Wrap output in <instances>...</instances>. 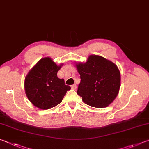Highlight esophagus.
<instances>
[{
    "label": "esophagus",
    "mask_w": 149,
    "mask_h": 149,
    "mask_svg": "<svg viewBox=\"0 0 149 149\" xmlns=\"http://www.w3.org/2000/svg\"><path fill=\"white\" fill-rule=\"evenodd\" d=\"M71 88L72 90H76L77 89V85L76 84L71 85Z\"/></svg>",
    "instance_id": "esophagus-1"
}]
</instances>
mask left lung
Returning a JSON list of instances; mask_svg holds the SVG:
<instances>
[{
  "instance_id": "obj_1",
  "label": "left lung",
  "mask_w": 149,
  "mask_h": 149,
  "mask_svg": "<svg viewBox=\"0 0 149 149\" xmlns=\"http://www.w3.org/2000/svg\"><path fill=\"white\" fill-rule=\"evenodd\" d=\"M80 74L77 94L87 105L104 108L113 102L120 87V72L116 65L104 57L91 55L87 61L76 64Z\"/></svg>"
}]
</instances>
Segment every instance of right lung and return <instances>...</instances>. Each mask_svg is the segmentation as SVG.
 I'll list each match as a JSON object with an SVG mask.
<instances>
[{"instance_id": "right-lung-1", "label": "right lung", "mask_w": 149, "mask_h": 149, "mask_svg": "<svg viewBox=\"0 0 149 149\" xmlns=\"http://www.w3.org/2000/svg\"><path fill=\"white\" fill-rule=\"evenodd\" d=\"M62 65H57L50 57H44L28 72L24 87L26 95L33 105L43 110L54 107L70 90L64 80L57 76Z\"/></svg>"}]
</instances>
